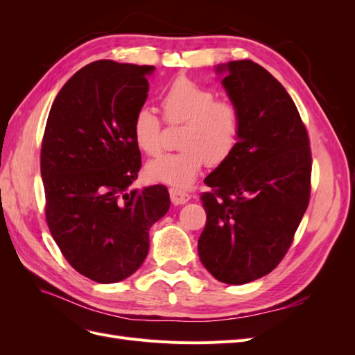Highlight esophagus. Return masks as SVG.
Listing matches in <instances>:
<instances>
[{
    "mask_svg": "<svg viewBox=\"0 0 355 355\" xmlns=\"http://www.w3.org/2000/svg\"><path fill=\"white\" fill-rule=\"evenodd\" d=\"M170 198H171V202H173L175 206H179V204L188 202L191 196L188 194V192H185V191H180L178 188H171L170 189Z\"/></svg>",
    "mask_w": 355,
    "mask_h": 355,
    "instance_id": "esophagus-1",
    "label": "esophagus"
}]
</instances>
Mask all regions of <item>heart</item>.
Here are the masks:
<instances>
[{
    "label": "heart",
    "instance_id": "obj_1",
    "mask_svg": "<svg viewBox=\"0 0 355 355\" xmlns=\"http://www.w3.org/2000/svg\"><path fill=\"white\" fill-rule=\"evenodd\" d=\"M163 118L168 125L184 124L176 154H168L146 166V176L173 188H189L201 168L223 164L239 145L241 114L228 99H216L210 89L188 77L171 81L159 98ZM135 144L149 157L163 151V121L149 106L133 116Z\"/></svg>",
    "mask_w": 355,
    "mask_h": 355
}]
</instances>
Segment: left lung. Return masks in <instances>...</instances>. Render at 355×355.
<instances>
[{"instance_id":"1","label":"left lung","mask_w":355,"mask_h":355,"mask_svg":"<svg viewBox=\"0 0 355 355\" xmlns=\"http://www.w3.org/2000/svg\"><path fill=\"white\" fill-rule=\"evenodd\" d=\"M241 114L239 145L206 178L207 222L198 240L201 263L216 280L245 284L270 274L293 243L311 196L306 127L272 75L252 60L219 65Z\"/></svg>"}]
</instances>
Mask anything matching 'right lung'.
Instances as JSON below:
<instances>
[{"label": "right lung", "mask_w": 355, "mask_h": 355, "mask_svg": "<svg viewBox=\"0 0 355 355\" xmlns=\"http://www.w3.org/2000/svg\"><path fill=\"white\" fill-rule=\"evenodd\" d=\"M154 69L89 63L58 93L42 136L51 237L75 271L103 284L139 270L149 250V228L170 207L164 185L130 187L142 166L132 123Z\"/></svg>", "instance_id": "add662e5"}]
</instances>
